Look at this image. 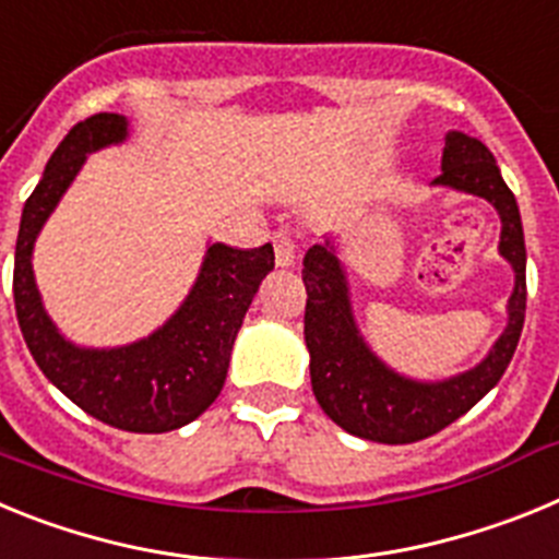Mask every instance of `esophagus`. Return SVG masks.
I'll use <instances>...</instances> for the list:
<instances>
[{"mask_svg": "<svg viewBox=\"0 0 559 559\" xmlns=\"http://www.w3.org/2000/svg\"><path fill=\"white\" fill-rule=\"evenodd\" d=\"M274 257L280 269H290L296 263V240L290 231L280 229L274 235Z\"/></svg>", "mask_w": 559, "mask_h": 559, "instance_id": "1", "label": "esophagus"}]
</instances>
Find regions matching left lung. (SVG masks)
Returning <instances> with one entry per match:
<instances>
[{
  "mask_svg": "<svg viewBox=\"0 0 559 559\" xmlns=\"http://www.w3.org/2000/svg\"><path fill=\"white\" fill-rule=\"evenodd\" d=\"M433 185L471 192L490 201L501 218L498 251L515 271L507 305V330L478 367L445 380H414L386 367L360 335L349 305V285L333 240L310 246L305 254V344L310 383L322 412L347 433L383 445H408L433 437L471 412L496 386L515 355L526 316V243L518 201L503 185L490 147L462 131H448L442 173Z\"/></svg>",
  "mask_w": 559,
  "mask_h": 559,
  "instance_id": "1",
  "label": "left lung"
}]
</instances>
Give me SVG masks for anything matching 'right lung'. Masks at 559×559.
<instances>
[{
    "label": "right lung",
    "mask_w": 559,
    "mask_h": 559,
    "mask_svg": "<svg viewBox=\"0 0 559 559\" xmlns=\"http://www.w3.org/2000/svg\"><path fill=\"white\" fill-rule=\"evenodd\" d=\"M126 136L122 114H95L78 122L49 156L41 181L22 210L13 302L29 355L52 386L106 426L165 433L201 417L224 389L231 344L257 288L274 269V249L271 243L260 249L212 243L181 308L147 338L111 349L78 347L63 338L36 288L33 246L88 153Z\"/></svg>",
    "instance_id": "1"
}]
</instances>
